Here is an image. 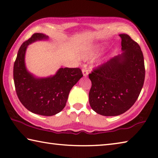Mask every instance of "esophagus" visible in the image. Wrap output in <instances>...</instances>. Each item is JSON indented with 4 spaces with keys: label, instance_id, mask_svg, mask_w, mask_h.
I'll return each instance as SVG.
<instances>
[{
    "label": "esophagus",
    "instance_id": "34e87169",
    "mask_svg": "<svg viewBox=\"0 0 158 158\" xmlns=\"http://www.w3.org/2000/svg\"><path fill=\"white\" fill-rule=\"evenodd\" d=\"M82 73L84 77H87L88 74H89V71L86 68H83L82 69Z\"/></svg>",
    "mask_w": 158,
    "mask_h": 158
}]
</instances>
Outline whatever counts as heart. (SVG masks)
<instances>
[{
  "label": "heart",
  "mask_w": 158,
  "mask_h": 158,
  "mask_svg": "<svg viewBox=\"0 0 158 158\" xmlns=\"http://www.w3.org/2000/svg\"><path fill=\"white\" fill-rule=\"evenodd\" d=\"M103 48L100 46L87 47L81 52V57L85 60L94 59L102 52Z\"/></svg>",
  "instance_id": "heart-1"
}]
</instances>
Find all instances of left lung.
I'll list each match as a JSON object with an SVG mask.
<instances>
[{
	"instance_id": "8db88e82",
	"label": "left lung",
	"mask_w": 158,
	"mask_h": 158,
	"mask_svg": "<svg viewBox=\"0 0 158 158\" xmlns=\"http://www.w3.org/2000/svg\"><path fill=\"white\" fill-rule=\"evenodd\" d=\"M123 52L89 74L92 83L89 103L105 116H118L131 108L139 95L145 79L143 53L127 34H120Z\"/></svg>"
}]
</instances>
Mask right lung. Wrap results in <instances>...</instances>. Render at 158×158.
<instances>
[{
	"mask_svg": "<svg viewBox=\"0 0 158 158\" xmlns=\"http://www.w3.org/2000/svg\"><path fill=\"white\" fill-rule=\"evenodd\" d=\"M43 33H35L21 44L14 64L13 76L16 92L21 104L28 111L51 116L65 106L69 91L83 77L79 68H60L54 75L38 78L27 70L25 54L29 44L48 40Z\"/></svg>",
	"mask_w": 158,
	"mask_h": 158,
	"instance_id": "obj_1",
	"label": "right lung"
}]
</instances>
